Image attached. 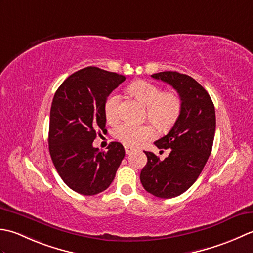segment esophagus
Here are the masks:
<instances>
[{
  "instance_id": "1",
  "label": "esophagus",
  "mask_w": 253,
  "mask_h": 253,
  "mask_svg": "<svg viewBox=\"0 0 253 253\" xmlns=\"http://www.w3.org/2000/svg\"><path fill=\"white\" fill-rule=\"evenodd\" d=\"M125 149H126V154H130V153L133 151V148L128 147V146H125Z\"/></svg>"
}]
</instances>
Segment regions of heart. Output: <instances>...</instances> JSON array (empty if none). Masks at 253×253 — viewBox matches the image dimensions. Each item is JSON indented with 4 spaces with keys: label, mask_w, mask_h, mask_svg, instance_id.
<instances>
[{
    "label": "heart",
    "mask_w": 253,
    "mask_h": 253,
    "mask_svg": "<svg viewBox=\"0 0 253 253\" xmlns=\"http://www.w3.org/2000/svg\"><path fill=\"white\" fill-rule=\"evenodd\" d=\"M130 90L146 105V117L161 130H167L177 121L181 111V99L173 91H162L161 87L148 81H136ZM121 96L113 91L107 97L104 105L106 120L116 123L120 118ZM155 128L151 125L122 123L113 131L116 140L126 146L135 147L155 136Z\"/></svg>",
    "instance_id": "obj_1"
}]
</instances>
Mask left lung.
<instances>
[{"mask_svg":"<svg viewBox=\"0 0 253 253\" xmlns=\"http://www.w3.org/2000/svg\"><path fill=\"white\" fill-rule=\"evenodd\" d=\"M152 77L177 90L181 111L168 134L154 143L161 149H170L168 157L161 161L154 153L144 152L147 164L140 179L148 193L171 199L191 187L208 162L215 135V108L208 91L191 76L166 71Z\"/></svg>","mask_w":253,"mask_h":253,"instance_id":"8db88e82","label":"left lung"}]
</instances>
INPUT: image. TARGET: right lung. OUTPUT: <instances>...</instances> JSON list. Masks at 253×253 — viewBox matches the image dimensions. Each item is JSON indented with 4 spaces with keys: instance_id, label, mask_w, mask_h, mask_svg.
Here are the masks:
<instances>
[{
    "instance_id": "add662e5",
    "label": "right lung",
    "mask_w": 253,
    "mask_h": 253,
    "mask_svg": "<svg viewBox=\"0 0 253 253\" xmlns=\"http://www.w3.org/2000/svg\"><path fill=\"white\" fill-rule=\"evenodd\" d=\"M126 76L88 66L70 75L55 91L50 110L49 152L56 171L73 191L95 195L109 187L126 155L119 142L108 151L92 146L105 131L104 105Z\"/></svg>"
}]
</instances>
